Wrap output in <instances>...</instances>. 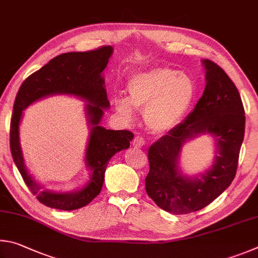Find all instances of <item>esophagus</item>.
<instances>
[{
	"instance_id": "obj_1",
	"label": "esophagus",
	"mask_w": 258,
	"mask_h": 258,
	"mask_svg": "<svg viewBox=\"0 0 258 258\" xmlns=\"http://www.w3.org/2000/svg\"><path fill=\"white\" fill-rule=\"evenodd\" d=\"M133 145H134V147H136V148H141V147L145 145V139H144L142 136H136L134 138Z\"/></svg>"
}]
</instances>
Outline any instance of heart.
Returning <instances> with one entry per match:
<instances>
[{
    "mask_svg": "<svg viewBox=\"0 0 258 258\" xmlns=\"http://www.w3.org/2000/svg\"><path fill=\"white\" fill-rule=\"evenodd\" d=\"M128 97L114 98L116 111L126 120L135 108H145L144 117L155 133L173 129L183 119L196 96V84L190 76L171 68H155L134 76L126 84Z\"/></svg>",
    "mask_w": 258,
    "mask_h": 258,
    "instance_id": "heart-1",
    "label": "heart"
}]
</instances>
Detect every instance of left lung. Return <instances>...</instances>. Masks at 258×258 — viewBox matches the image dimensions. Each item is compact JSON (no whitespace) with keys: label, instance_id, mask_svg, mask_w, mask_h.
<instances>
[{"label":"left lung","instance_id":"left-lung-1","mask_svg":"<svg viewBox=\"0 0 258 258\" xmlns=\"http://www.w3.org/2000/svg\"><path fill=\"white\" fill-rule=\"evenodd\" d=\"M206 86L186 120L148 150L146 192L162 210L173 214L200 211L218 198L234 179L245 135V110L236 85L222 68L203 60ZM201 133L217 137L215 163L197 177H183L177 160L184 142Z\"/></svg>","mask_w":258,"mask_h":258}]
</instances>
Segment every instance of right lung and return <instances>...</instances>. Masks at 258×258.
Here are the masks:
<instances>
[{
	"instance_id": "right-lung-1",
	"label": "right lung",
	"mask_w": 258,
	"mask_h": 258,
	"mask_svg": "<svg viewBox=\"0 0 258 258\" xmlns=\"http://www.w3.org/2000/svg\"><path fill=\"white\" fill-rule=\"evenodd\" d=\"M112 46H102L87 52L63 53L30 75L21 84L13 105L10 124V148L13 161L33 195L52 209L74 211L89 204L102 190L106 165L115 153L126 150L134 134L129 130H108L98 123L108 108L106 90L102 71L112 55ZM55 93L75 94L89 104L86 111L93 126L88 150L86 164L92 170L91 181L78 192L54 193L44 189L26 171L19 142V124L22 111L31 102Z\"/></svg>"
}]
</instances>
